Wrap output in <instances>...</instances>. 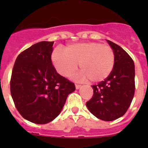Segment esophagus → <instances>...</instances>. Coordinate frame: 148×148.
Returning <instances> with one entry per match:
<instances>
[{"label": "esophagus", "instance_id": "34e87169", "mask_svg": "<svg viewBox=\"0 0 148 148\" xmlns=\"http://www.w3.org/2000/svg\"><path fill=\"white\" fill-rule=\"evenodd\" d=\"M80 87H81L80 84H75V88H76L77 90H78V89L80 88Z\"/></svg>", "mask_w": 148, "mask_h": 148}]
</instances>
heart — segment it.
I'll return each instance as SVG.
<instances>
[{"label": "heart", "instance_id": "b5f03b06", "mask_svg": "<svg viewBox=\"0 0 148 148\" xmlns=\"http://www.w3.org/2000/svg\"><path fill=\"white\" fill-rule=\"evenodd\" d=\"M56 70L63 76L70 77L78 68V78L99 82L108 78L115 63L114 50L110 46L99 42L78 43L68 45L64 50L56 48L52 54Z\"/></svg>", "mask_w": 148, "mask_h": 148}]
</instances>
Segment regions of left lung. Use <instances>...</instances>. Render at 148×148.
<instances>
[{
  "mask_svg": "<svg viewBox=\"0 0 148 148\" xmlns=\"http://www.w3.org/2000/svg\"><path fill=\"white\" fill-rule=\"evenodd\" d=\"M107 40L114 50V66L104 81L92 86L93 95L86 104L95 117L110 121L125 115L131 104L135 92V65L126 51Z\"/></svg>",
  "mask_w": 148,
  "mask_h": 148,
  "instance_id": "8db88e82",
  "label": "left lung"
}]
</instances>
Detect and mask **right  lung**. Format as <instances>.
Masks as SVG:
<instances>
[{"label":"right lung","mask_w":148,"mask_h":148,"mask_svg":"<svg viewBox=\"0 0 148 148\" xmlns=\"http://www.w3.org/2000/svg\"><path fill=\"white\" fill-rule=\"evenodd\" d=\"M53 41H40L18 55L10 81L12 98L23 118L44 125L61 113L74 83L59 75L51 56Z\"/></svg>","instance_id":"obj_1"}]
</instances>
